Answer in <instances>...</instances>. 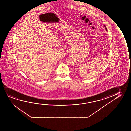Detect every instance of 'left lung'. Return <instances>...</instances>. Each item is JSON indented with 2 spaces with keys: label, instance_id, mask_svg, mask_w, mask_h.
<instances>
[{
  "label": "left lung",
  "instance_id": "left-lung-1",
  "mask_svg": "<svg viewBox=\"0 0 131 131\" xmlns=\"http://www.w3.org/2000/svg\"><path fill=\"white\" fill-rule=\"evenodd\" d=\"M104 27H105V29H106V31L107 32V28H106V26L105 25H104Z\"/></svg>",
  "mask_w": 131,
  "mask_h": 131
}]
</instances>
